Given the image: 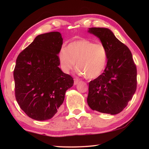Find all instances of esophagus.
Instances as JSON below:
<instances>
[{
    "mask_svg": "<svg viewBox=\"0 0 149 149\" xmlns=\"http://www.w3.org/2000/svg\"><path fill=\"white\" fill-rule=\"evenodd\" d=\"M80 81V80L79 79H74V85H77V84H79Z\"/></svg>",
    "mask_w": 149,
    "mask_h": 149,
    "instance_id": "1",
    "label": "esophagus"
}]
</instances>
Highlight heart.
I'll return each mask as SVG.
<instances>
[{
    "label": "heart",
    "mask_w": 149,
    "mask_h": 149,
    "mask_svg": "<svg viewBox=\"0 0 149 149\" xmlns=\"http://www.w3.org/2000/svg\"><path fill=\"white\" fill-rule=\"evenodd\" d=\"M62 71L65 74L74 68L87 79H95L101 75L107 65L108 52L101 42L82 39L70 42L58 54Z\"/></svg>",
    "instance_id": "b5f03b06"
}]
</instances>
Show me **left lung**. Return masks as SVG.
Instances as JSON below:
<instances>
[{
	"label": "left lung",
	"instance_id": "obj_1",
	"mask_svg": "<svg viewBox=\"0 0 149 149\" xmlns=\"http://www.w3.org/2000/svg\"><path fill=\"white\" fill-rule=\"evenodd\" d=\"M108 52L104 72L89 83L87 104L93 110L117 114L127 107L137 89V68L132 54L107 28L92 27Z\"/></svg>",
	"mask_w": 149,
	"mask_h": 149
}]
</instances>
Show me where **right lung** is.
<instances>
[{"label":"right lung","instance_id":"add662e5","mask_svg":"<svg viewBox=\"0 0 149 149\" xmlns=\"http://www.w3.org/2000/svg\"><path fill=\"white\" fill-rule=\"evenodd\" d=\"M63 39L59 32L39 35L19 54L14 70L15 97L29 118L43 121L58 111L74 79L58 67Z\"/></svg>","mask_w":149,"mask_h":149}]
</instances>
